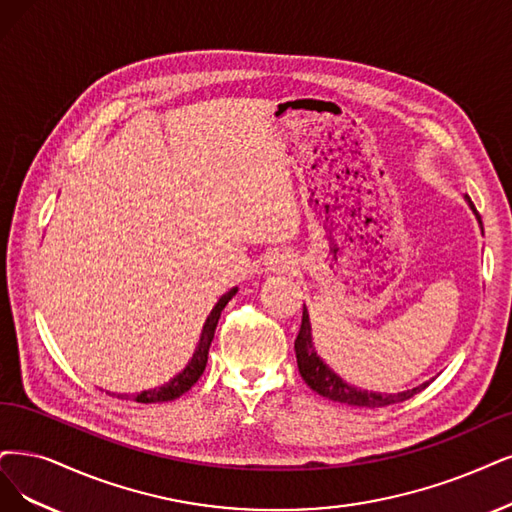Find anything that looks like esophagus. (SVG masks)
Segmentation results:
<instances>
[{"instance_id":"obj_1","label":"esophagus","mask_w":512,"mask_h":512,"mask_svg":"<svg viewBox=\"0 0 512 512\" xmlns=\"http://www.w3.org/2000/svg\"><path fill=\"white\" fill-rule=\"evenodd\" d=\"M293 266H295L293 255L285 253V251H276L268 259V268L274 272H289V270H293Z\"/></svg>"}]
</instances>
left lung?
Instances as JSON below:
<instances>
[{"mask_svg":"<svg viewBox=\"0 0 512 512\" xmlns=\"http://www.w3.org/2000/svg\"><path fill=\"white\" fill-rule=\"evenodd\" d=\"M466 200L470 202V198L466 196ZM472 211L477 213L475 204H470ZM479 217V213H477ZM481 223V217H479ZM295 354H297V367L304 382L318 392L320 396H327V399L335 401V403H346L352 407H369V409H377V407H386V405H394V403H403L407 399H411L413 394H418L420 390H424L428 384H422L413 390H405L399 394H380V392H369V390H361L348 386L342 377H337L323 361H320L314 346H312V327H310V316L308 310L304 308V316H301V327L295 339Z\"/></svg>","mask_w":512,"mask_h":512,"instance_id":"left-lung-1","label":"left lung"}]
</instances>
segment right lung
<instances>
[{"instance_id":"obj_1","label":"right lung","mask_w":512,"mask_h":512,"mask_svg":"<svg viewBox=\"0 0 512 512\" xmlns=\"http://www.w3.org/2000/svg\"><path fill=\"white\" fill-rule=\"evenodd\" d=\"M238 289H232L230 293H225L219 301L217 306L213 308V312L208 314L206 323H204V329H202V337H200V344L194 352V358L189 361V365L183 369V373H179L173 382H168L166 386L162 388H154V390H145L141 394L135 396L137 403H164V401H175L179 399V396L183 392H187L189 388H192L198 380L200 375L204 373V367H206V361H208V348H211V342L215 337V329H217V323H219V316H221V310L227 306V301H230L234 295H236ZM124 394H118V399H122Z\"/></svg>"}]
</instances>
